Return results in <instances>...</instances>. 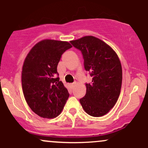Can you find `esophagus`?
<instances>
[{
    "mask_svg": "<svg viewBox=\"0 0 148 148\" xmlns=\"http://www.w3.org/2000/svg\"><path fill=\"white\" fill-rule=\"evenodd\" d=\"M75 85H76V83H73V84H72L70 85L71 86V88H74V86H75Z\"/></svg>",
    "mask_w": 148,
    "mask_h": 148,
    "instance_id": "obj_1",
    "label": "esophagus"
}]
</instances>
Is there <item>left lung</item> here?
Wrapping results in <instances>:
<instances>
[{
  "instance_id": "1",
  "label": "left lung",
  "mask_w": 148,
  "mask_h": 148,
  "mask_svg": "<svg viewBox=\"0 0 148 148\" xmlns=\"http://www.w3.org/2000/svg\"><path fill=\"white\" fill-rule=\"evenodd\" d=\"M79 49L85 69L92 77L86 84V94L79 100L84 111L93 117L106 115L115 106L120 94L123 70L120 59L107 44L93 36L70 41Z\"/></svg>"
}]
</instances>
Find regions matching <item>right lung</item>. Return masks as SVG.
Returning <instances> with one entry per match:
<instances>
[{
  "instance_id": "obj_1",
  "label": "right lung",
  "mask_w": 148,
  "mask_h": 148,
  "mask_svg": "<svg viewBox=\"0 0 148 148\" xmlns=\"http://www.w3.org/2000/svg\"><path fill=\"white\" fill-rule=\"evenodd\" d=\"M72 47L67 42L44 40L25 58L21 72L23 95L32 111L42 118L57 117L68 99V90L57 76V66L62 54Z\"/></svg>"
}]
</instances>
